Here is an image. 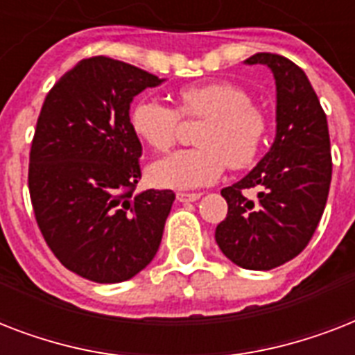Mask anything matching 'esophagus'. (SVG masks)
I'll list each match as a JSON object with an SVG mask.
<instances>
[{
  "label": "esophagus",
  "mask_w": 355,
  "mask_h": 355,
  "mask_svg": "<svg viewBox=\"0 0 355 355\" xmlns=\"http://www.w3.org/2000/svg\"><path fill=\"white\" fill-rule=\"evenodd\" d=\"M202 197V193H177L178 202H195V200H199Z\"/></svg>",
  "instance_id": "34e87169"
}]
</instances>
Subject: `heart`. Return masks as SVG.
<instances>
[{
	"label": "heart",
	"instance_id": "1",
	"mask_svg": "<svg viewBox=\"0 0 355 355\" xmlns=\"http://www.w3.org/2000/svg\"><path fill=\"white\" fill-rule=\"evenodd\" d=\"M178 112L205 118L197 134V149H182L155 162L149 177L156 186L193 189L221 178L227 166H250L263 147L267 119L237 85L217 80L184 86L177 92ZM178 112L155 97H141L128 114L132 132L150 149H171L178 130Z\"/></svg>",
	"mask_w": 355,
	"mask_h": 355
}]
</instances>
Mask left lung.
<instances>
[{
    "mask_svg": "<svg viewBox=\"0 0 355 355\" xmlns=\"http://www.w3.org/2000/svg\"><path fill=\"white\" fill-rule=\"evenodd\" d=\"M245 64H263L276 85L275 141L252 171L221 189L228 214L216 241L230 261L270 270L302 252L317 230L331 182L326 114L302 69L275 53H256ZM256 187L250 200L244 189Z\"/></svg>",
    "mask_w": 355,
    "mask_h": 355,
    "instance_id": "obj_1",
    "label": "left lung"
}]
</instances>
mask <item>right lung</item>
<instances>
[{
  "label": "right lung",
  "instance_id": "obj_1",
  "mask_svg": "<svg viewBox=\"0 0 355 355\" xmlns=\"http://www.w3.org/2000/svg\"><path fill=\"white\" fill-rule=\"evenodd\" d=\"M166 79L108 57L80 60L47 94L29 156V193L58 261L97 284L144 270L160 247L175 193H134L141 144L130 103Z\"/></svg>",
  "mask_w": 355,
  "mask_h": 355
}]
</instances>
